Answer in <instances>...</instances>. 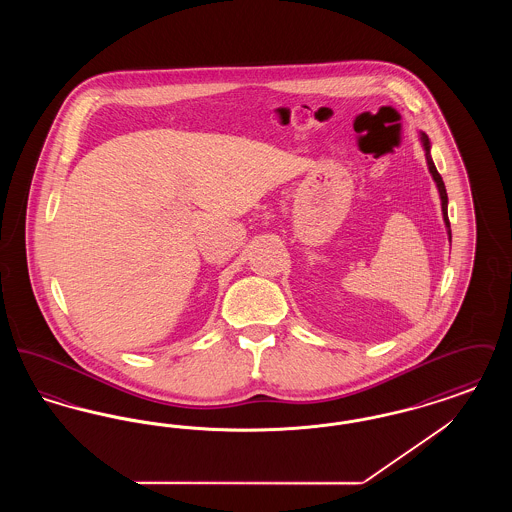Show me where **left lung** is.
<instances>
[{
    "label": "left lung",
    "mask_w": 512,
    "mask_h": 512,
    "mask_svg": "<svg viewBox=\"0 0 512 512\" xmlns=\"http://www.w3.org/2000/svg\"><path fill=\"white\" fill-rule=\"evenodd\" d=\"M418 140H420V146L424 149V155H426V165H428V171L432 174V178H434V182H436V188H438L439 199H441V215H443V222H445V230H447V238H449V242H451V224H449V215H447V192H445V184H443V180H441V176H439L438 169H436V165H434V161H432V153H430V149H432V144H430V138L424 134V132H418Z\"/></svg>",
    "instance_id": "left-lung-1"
}]
</instances>
